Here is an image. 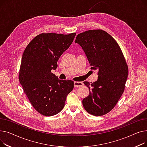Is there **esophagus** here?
<instances>
[{"label": "esophagus", "instance_id": "esophagus-1", "mask_svg": "<svg viewBox=\"0 0 147 147\" xmlns=\"http://www.w3.org/2000/svg\"><path fill=\"white\" fill-rule=\"evenodd\" d=\"M74 87L76 88H79L83 85V83L80 82H74Z\"/></svg>", "mask_w": 147, "mask_h": 147}]
</instances>
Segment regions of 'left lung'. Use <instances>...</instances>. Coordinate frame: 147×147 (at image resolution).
Segmentation results:
<instances>
[{
	"mask_svg": "<svg viewBox=\"0 0 147 147\" xmlns=\"http://www.w3.org/2000/svg\"><path fill=\"white\" fill-rule=\"evenodd\" d=\"M88 58L91 69L98 70V80L83 83L89 89L82 104L93 115H103L111 111L125 90L128 67L117 42L102 30H90L77 36Z\"/></svg>",
	"mask_w": 147,
	"mask_h": 147,
	"instance_id": "1",
	"label": "left lung"
}]
</instances>
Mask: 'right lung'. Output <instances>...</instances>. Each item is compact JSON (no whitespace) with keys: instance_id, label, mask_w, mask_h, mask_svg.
Here are the masks:
<instances>
[{"instance_id":"obj_1","label":"right lung","mask_w":147,"mask_h":147,"mask_svg":"<svg viewBox=\"0 0 147 147\" xmlns=\"http://www.w3.org/2000/svg\"><path fill=\"white\" fill-rule=\"evenodd\" d=\"M76 33H41L27 45L23 53L19 80L34 109L45 116L59 113L67 95L74 88L71 80H59L51 70L72 43Z\"/></svg>"}]
</instances>
